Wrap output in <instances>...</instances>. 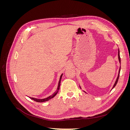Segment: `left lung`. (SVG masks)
I'll use <instances>...</instances> for the list:
<instances>
[{
	"label": "left lung",
	"instance_id": "left-lung-1",
	"mask_svg": "<svg viewBox=\"0 0 130 130\" xmlns=\"http://www.w3.org/2000/svg\"><path fill=\"white\" fill-rule=\"evenodd\" d=\"M118 60H119V63H120V64L121 63V60H120V53H119V49H118ZM120 68H121V67L120 66V68H119V72H118V76H117V79H116V81H115V84H114V85H113V87H112V89L115 87V86H116V85H117V82H118V79H119V74H120ZM80 89H81V87H80ZM85 93H86V92H85V91H84Z\"/></svg>",
	"mask_w": 130,
	"mask_h": 130
}]
</instances>
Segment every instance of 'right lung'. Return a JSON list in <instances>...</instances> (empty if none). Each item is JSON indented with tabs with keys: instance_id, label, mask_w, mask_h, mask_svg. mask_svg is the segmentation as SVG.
<instances>
[{
	"instance_id": "1",
	"label": "right lung",
	"mask_w": 130,
	"mask_h": 130,
	"mask_svg": "<svg viewBox=\"0 0 130 130\" xmlns=\"http://www.w3.org/2000/svg\"><path fill=\"white\" fill-rule=\"evenodd\" d=\"M63 75V74H61V75L60 76V80H59V82H58V86H57V88L56 89V90L55 92L52 95H50L49 96L47 97L46 98H44V99H36V98H31V97H29L31 99H32L35 101L36 102H38V103H43V102H45V101H48L50 99H52V98H53L55 96L56 94H57L58 92L59 89H60V84H61V78H62V76Z\"/></svg>"
}]
</instances>
